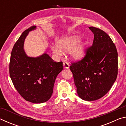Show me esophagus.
I'll use <instances>...</instances> for the list:
<instances>
[{
    "mask_svg": "<svg viewBox=\"0 0 126 126\" xmlns=\"http://www.w3.org/2000/svg\"><path fill=\"white\" fill-rule=\"evenodd\" d=\"M63 67H64V68H66V69H68V68H69V63L67 62H64L63 63Z\"/></svg>",
    "mask_w": 126,
    "mask_h": 126,
    "instance_id": "34e87169",
    "label": "esophagus"
}]
</instances>
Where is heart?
Listing matches in <instances>:
<instances>
[{"label":"heart","instance_id":"heart-1","mask_svg":"<svg viewBox=\"0 0 126 126\" xmlns=\"http://www.w3.org/2000/svg\"><path fill=\"white\" fill-rule=\"evenodd\" d=\"M57 45L52 47V50L58 55H63V52L69 51V55L73 60H80L84 57L85 44L80 41V38L78 35H73L59 39Z\"/></svg>","mask_w":126,"mask_h":126}]
</instances>
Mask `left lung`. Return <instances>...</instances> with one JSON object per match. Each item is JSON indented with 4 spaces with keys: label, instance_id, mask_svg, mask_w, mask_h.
I'll list each match as a JSON object with an SVG mask.
<instances>
[{
    "label": "left lung",
    "instance_id": "1",
    "mask_svg": "<svg viewBox=\"0 0 126 126\" xmlns=\"http://www.w3.org/2000/svg\"><path fill=\"white\" fill-rule=\"evenodd\" d=\"M92 46L84 58L73 63L70 69L73 75L78 96L87 101H95L108 93L118 73V53L110 36L93 27Z\"/></svg>",
    "mask_w": 126,
    "mask_h": 126
}]
</instances>
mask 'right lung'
Masks as SVG:
<instances>
[{
	"label": "right lung",
	"mask_w": 126,
	"mask_h": 126,
	"mask_svg": "<svg viewBox=\"0 0 126 126\" xmlns=\"http://www.w3.org/2000/svg\"><path fill=\"white\" fill-rule=\"evenodd\" d=\"M34 25L23 32L13 48L9 73L18 93L26 101L42 103L50 99L57 76L63 69V63L54 62L47 53L37 57L28 56L24 49L25 38Z\"/></svg>",
	"instance_id": "right-lung-1"
}]
</instances>
